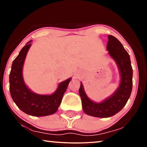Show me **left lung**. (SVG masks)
Here are the masks:
<instances>
[{
	"mask_svg": "<svg viewBox=\"0 0 147 147\" xmlns=\"http://www.w3.org/2000/svg\"><path fill=\"white\" fill-rule=\"evenodd\" d=\"M106 49L108 55L117 66L120 73V83L115 92L100 102L93 101L87 95L81 82L79 94L84 113L100 118H107L119 112L126 105L132 90L133 70L129 54L123 45L115 37L109 35Z\"/></svg>",
	"mask_w": 147,
	"mask_h": 147,
	"instance_id": "left-lung-1",
	"label": "left lung"
}]
</instances>
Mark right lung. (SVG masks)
I'll return each mask as SVG.
<instances>
[{"label": "right lung", "instance_id": "obj_1", "mask_svg": "<svg viewBox=\"0 0 147 147\" xmlns=\"http://www.w3.org/2000/svg\"><path fill=\"white\" fill-rule=\"evenodd\" d=\"M31 42L32 40L26 44L12 63L9 74L10 94L17 107L28 115L34 117L53 115L58 110L71 78L59 83L53 94H40L31 91L24 83L23 75L24 63Z\"/></svg>", "mask_w": 147, "mask_h": 147}]
</instances>
